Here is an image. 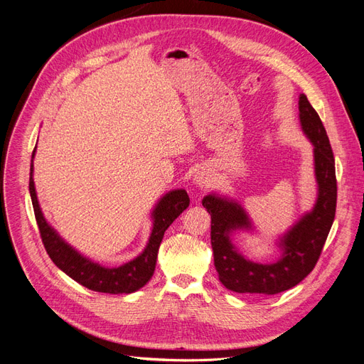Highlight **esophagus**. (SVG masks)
Wrapping results in <instances>:
<instances>
[{"instance_id":"34e87169","label":"esophagus","mask_w":364,"mask_h":364,"mask_svg":"<svg viewBox=\"0 0 364 364\" xmlns=\"http://www.w3.org/2000/svg\"><path fill=\"white\" fill-rule=\"evenodd\" d=\"M192 183L196 187H199V189H203V187H207V186H210V183H212V175H210V172L207 169H198L193 175Z\"/></svg>"}]
</instances>
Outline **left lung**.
<instances>
[{"mask_svg": "<svg viewBox=\"0 0 364 364\" xmlns=\"http://www.w3.org/2000/svg\"><path fill=\"white\" fill-rule=\"evenodd\" d=\"M299 124L313 145L318 195L310 212L304 213L277 240L279 259L272 263L252 262L236 248L232 234L252 232L254 224L243 205L227 195L208 193L203 205L212 216V248L219 281L237 293H275L299 284L316 266L336 216L337 181L333 149L319 114L301 93Z\"/></svg>", "mask_w": 364, "mask_h": 364, "instance_id": "8db88e82", "label": "left lung"}]
</instances>
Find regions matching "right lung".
<instances>
[{"label":"right lung","instance_id":"right-lung-1","mask_svg":"<svg viewBox=\"0 0 364 364\" xmlns=\"http://www.w3.org/2000/svg\"><path fill=\"white\" fill-rule=\"evenodd\" d=\"M36 154V146L31 154L30 166V196L34 208V216L38 220L41 237L46 252L54 264L63 271L68 277H71L78 284L85 286L93 291L112 293V295H122V293H133L142 289L154 274L157 252L165 231L172 222L177 219L184 210L189 207V195L184 189H175L163 195L154 210L151 213L152 230L149 234L145 250L140 252L136 259L127 262L118 267H105L86 255L78 252L71 245L65 242L45 219L42 208L38 201L36 187L33 178V159Z\"/></svg>","mask_w":364,"mask_h":364}]
</instances>
